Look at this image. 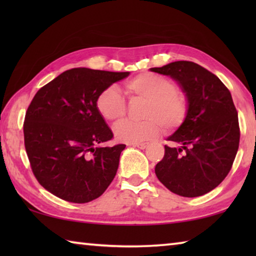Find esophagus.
<instances>
[{"instance_id": "esophagus-1", "label": "esophagus", "mask_w": 256, "mask_h": 256, "mask_svg": "<svg viewBox=\"0 0 256 256\" xmlns=\"http://www.w3.org/2000/svg\"><path fill=\"white\" fill-rule=\"evenodd\" d=\"M133 146H136L138 149H146L148 146V144H133Z\"/></svg>"}]
</instances>
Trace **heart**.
<instances>
[{"instance_id": "b5f03b06", "label": "heart", "mask_w": 256, "mask_h": 256, "mask_svg": "<svg viewBox=\"0 0 256 256\" xmlns=\"http://www.w3.org/2000/svg\"><path fill=\"white\" fill-rule=\"evenodd\" d=\"M124 92L130 100L142 99L146 106L142 112L144 122H122L114 128L118 141L136 144L159 136L162 128L172 131L185 122L188 112V100L175 89L174 82L154 73H141L124 84ZM97 110L106 122L118 123L126 112V104L120 92L110 86L99 94Z\"/></svg>"}]
</instances>
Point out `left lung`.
I'll list each match as a JSON object with an SVG mask.
<instances>
[{
  "label": "left lung",
  "mask_w": 256,
  "mask_h": 256,
  "mask_svg": "<svg viewBox=\"0 0 256 256\" xmlns=\"http://www.w3.org/2000/svg\"><path fill=\"white\" fill-rule=\"evenodd\" d=\"M150 71L174 79L188 100L185 122L168 136L174 146H164L156 175L172 193L201 196L228 175L240 146L238 115L230 92L214 73L188 60Z\"/></svg>",
  "instance_id": "1"
}]
</instances>
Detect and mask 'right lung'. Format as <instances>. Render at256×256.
I'll list each match as a JSON object with an SVG mask.
<instances>
[{"instance_id": "add662e5", "label": "right lung", "mask_w": 256, "mask_h": 256, "mask_svg": "<svg viewBox=\"0 0 256 256\" xmlns=\"http://www.w3.org/2000/svg\"><path fill=\"white\" fill-rule=\"evenodd\" d=\"M128 74L76 68L34 94L24 118V146L34 177L55 196L90 202L114 180L125 144L102 146L112 140V132L96 102Z\"/></svg>"}]
</instances>
